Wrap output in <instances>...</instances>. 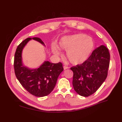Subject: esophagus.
<instances>
[{
	"label": "esophagus",
	"mask_w": 122,
	"mask_h": 122,
	"mask_svg": "<svg viewBox=\"0 0 122 122\" xmlns=\"http://www.w3.org/2000/svg\"><path fill=\"white\" fill-rule=\"evenodd\" d=\"M69 68V67H68L67 66H64V70H66V69H68Z\"/></svg>",
	"instance_id": "34e87169"
}]
</instances>
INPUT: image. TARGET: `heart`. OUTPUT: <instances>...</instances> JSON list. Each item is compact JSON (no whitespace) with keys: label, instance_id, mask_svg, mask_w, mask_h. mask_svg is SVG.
<instances>
[{"label":"heart","instance_id":"obj_1","mask_svg":"<svg viewBox=\"0 0 122 122\" xmlns=\"http://www.w3.org/2000/svg\"><path fill=\"white\" fill-rule=\"evenodd\" d=\"M60 48L67 51L66 56L71 63L78 65L86 61L91 54L94 46L93 39L82 34L65 36L59 44ZM52 50L54 54L59 55L60 52L56 47Z\"/></svg>","mask_w":122,"mask_h":122}]
</instances>
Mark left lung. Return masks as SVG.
I'll use <instances>...</instances> for the list:
<instances>
[{
	"instance_id": "1",
	"label": "left lung",
	"mask_w": 122,
	"mask_h": 122,
	"mask_svg": "<svg viewBox=\"0 0 122 122\" xmlns=\"http://www.w3.org/2000/svg\"><path fill=\"white\" fill-rule=\"evenodd\" d=\"M109 62L108 49L101 45L82 64L70 68L73 72L72 83L76 93L83 97L95 93L107 76Z\"/></svg>"
}]
</instances>
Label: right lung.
<instances>
[{
	"instance_id": "1",
	"label": "right lung",
	"mask_w": 122,
	"mask_h": 122,
	"mask_svg": "<svg viewBox=\"0 0 122 122\" xmlns=\"http://www.w3.org/2000/svg\"><path fill=\"white\" fill-rule=\"evenodd\" d=\"M31 39L30 38L26 39L17 48L14 62L15 74L21 84L29 93L36 97H44L53 91L58 77L64 68L61 62L53 64L48 61L44 62L36 69L30 70L23 67L22 63V51ZM32 39L44 44L39 38L35 37Z\"/></svg>"
}]
</instances>
